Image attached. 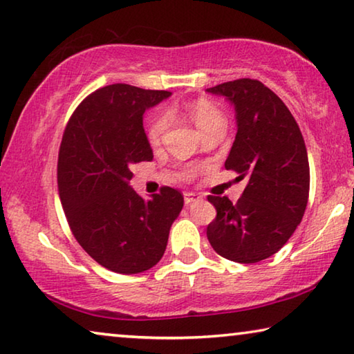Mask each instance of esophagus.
<instances>
[{
  "instance_id": "obj_1",
  "label": "esophagus",
  "mask_w": 354,
  "mask_h": 354,
  "mask_svg": "<svg viewBox=\"0 0 354 354\" xmlns=\"http://www.w3.org/2000/svg\"><path fill=\"white\" fill-rule=\"evenodd\" d=\"M200 198H201V195L195 194V192H184V203L186 205L194 203V201H197Z\"/></svg>"
}]
</instances>
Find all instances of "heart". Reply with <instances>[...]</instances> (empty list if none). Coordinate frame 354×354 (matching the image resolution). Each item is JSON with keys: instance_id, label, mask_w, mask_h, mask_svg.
<instances>
[{"instance_id": "1", "label": "heart", "mask_w": 354, "mask_h": 354, "mask_svg": "<svg viewBox=\"0 0 354 354\" xmlns=\"http://www.w3.org/2000/svg\"><path fill=\"white\" fill-rule=\"evenodd\" d=\"M186 110L201 132H205L206 129L217 124V122H223L222 111L206 99L194 100V102H190L186 106ZM167 126H168V115L165 111H157V113L149 120L148 127H147V136L149 142L151 143L159 142L162 136H164Z\"/></svg>"}]
</instances>
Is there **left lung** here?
Returning a JSON list of instances; mask_svg holds the SVG:
<instances>
[{
	"label": "left lung",
	"mask_w": 354,
	"mask_h": 354,
	"mask_svg": "<svg viewBox=\"0 0 354 354\" xmlns=\"http://www.w3.org/2000/svg\"><path fill=\"white\" fill-rule=\"evenodd\" d=\"M206 91L234 105L238 132L225 168L248 179L236 203L207 197L217 211L207 239L227 260L261 261L283 248L304 216L310 187L304 138L288 106L261 82L238 78Z\"/></svg>",
	"instance_id": "8db88e82"
}]
</instances>
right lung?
<instances>
[{
    "label": "right lung",
    "instance_id": "obj_1",
    "mask_svg": "<svg viewBox=\"0 0 354 354\" xmlns=\"http://www.w3.org/2000/svg\"><path fill=\"white\" fill-rule=\"evenodd\" d=\"M170 94L126 83L99 88L77 106L61 140L56 175L71 232L93 260L118 274L153 268L183 209L178 189L164 186L145 200L129 186L131 165L153 160L145 110Z\"/></svg>",
    "mask_w": 354,
    "mask_h": 354
}]
</instances>
